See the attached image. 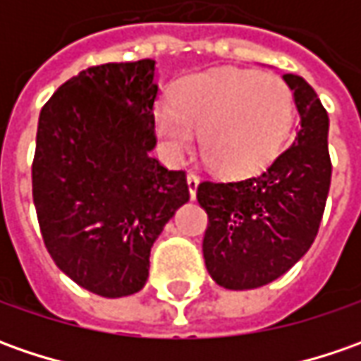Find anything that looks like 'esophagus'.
I'll list each match as a JSON object with an SVG mask.
<instances>
[{
	"instance_id": "1",
	"label": "esophagus",
	"mask_w": 361,
	"mask_h": 361,
	"mask_svg": "<svg viewBox=\"0 0 361 361\" xmlns=\"http://www.w3.org/2000/svg\"><path fill=\"white\" fill-rule=\"evenodd\" d=\"M187 185H188V195H190V199H195V197H197V188H199V176H197L195 173H188Z\"/></svg>"
}]
</instances>
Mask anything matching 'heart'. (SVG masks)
<instances>
[{
	"label": "heart",
	"mask_w": 361,
	"mask_h": 361,
	"mask_svg": "<svg viewBox=\"0 0 361 361\" xmlns=\"http://www.w3.org/2000/svg\"><path fill=\"white\" fill-rule=\"evenodd\" d=\"M295 104L281 78L245 70H211L180 80L154 122L174 154L195 145L213 173L247 176L265 169L289 138Z\"/></svg>",
	"instance_id": "1"
}]
</instances>
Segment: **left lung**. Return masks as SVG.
Instances as JSON below:
<instances>
[{"mask_svg": "<svg viewBox=\"0 0 361 361\" xmlns=\"http://www.w3.org/2000/svg\"><path fill=\"white\" fill-rule=\"evenodd\" d=\"M299 114L295 142L257 176L199 185L209 215L204 265L225 289H255L275 281L307 253L326 209L331 160L329 118L312 86L283 74Z\"/></svg>", "mask_w": 361, "mask_h": 361, "instance_id": "obj_1", "label": "left lung"}]
</instances>
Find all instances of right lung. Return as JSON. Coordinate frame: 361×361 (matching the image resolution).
Masks as SVG:
<instances>
[{
  "label": "right lung",
  "mask_w": 361,
  "mask_h": 361,
  "mask_svg": "<svg viewBox=\"0 0 361 361\" xmlns=\"http://www.w3.org/2000/svg\"><path fill=\"white\" fill-rule=\"evenodd\" d=\"M157 62L94 66L62 84L39 112L32 190L54 263L102 298L140 291L148 257L188 201L187 176L157 146Z\"/></svg>",
  "instance_id": "obj_1"
}]
</instances>
